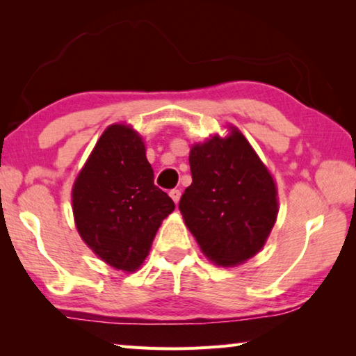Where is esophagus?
I'll use <instances>...</instances> for the list:
<instances>
[{
  "label": "esophagus",
  "instance_id": "1",
  "mask_svg": "<svg viewBox=\"0 0 356 356\" xmlns=\"http://www.w3.org/2000/svg\"><path fill=\"white\" fill-rule=\"evenodd\" d=\"M180 195H182V193H180V190H177V188H174V190H171L170 191V196L172 197V201L174 202H179V200H180Z\"/></svg>",
  "mask_w": 356,
  "mask_h": 356
}]
</instances>
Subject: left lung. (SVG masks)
<instances>
[{
	"label": "left lung",
	"instance_id": "1",
	"mask_svg": "<svg viewBox=\"0 0 356 356\" xmlns=\"http://www.w3.org/2000/svg\"><path fill=\"white\" fill-rule=\"evenodd\" d=\"M193 182L179 210L210 261L222 267L259 252L278 215L276 186L238 130L190 150Z\"/></svg>",
	"mask_w": 356,
	"mask_h": 356
}]
</instances>
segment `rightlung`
<instances>
[{
	"instance_id": "right-lung-1",
	"label": "right lung",
	"mask_w": 356,
	"mask_h": 356,
	"mask_svg": "<svg viewBox=\"0 0 356 356\" xmlns=\"http://www.w3.org/2000/svg\"><path fill=\"white\" fill-rule=\"evenodd\" d=\"M76 229L102 261L134 272L146 259L174 202L154 184L144 143L125 125H111L78 174L74 191Z\"/></svg>"
}]
</instances>
